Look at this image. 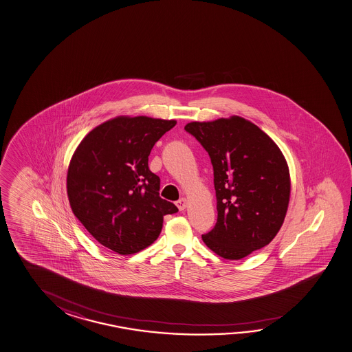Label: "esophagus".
Returning <instances> with one entry per match:
<instances>
[{"mask_svg": "<svg viewBox=\"0 0 352 352\" xmlns=\"http://www.w3.org/2000/svg\"><path fill=\"white\" fill-rule=\"evenodd\" d=\"M175 204H177L178 209L182 212V210H184V209H186V206H188V201H186V198H182V199L178 200Z\"/></svg>", "mask_w": 352, "mask_h": 352, "instance_id": "34e87169", "label": "esophagus"}]
</instances>
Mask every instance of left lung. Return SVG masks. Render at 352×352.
Returning <instances> with one entry per match:
<instances>
[{
    "label": "left lung",
    "instance_id": "8db88e82",
    "mask_svg": "<svg viewBox=\"0 0 352 352\" xmlns=\"http://www.w3.org/2000/svg\"><path fill=\"white\" fill-rule=\"evenodd\" d=\"M214 170L217 224L201 235L221 258L239 260L278 234L290 199L289 166L275 142L238 116L188 123Z\"/></svg>",
    "mask_w": 352,
    "mask_h": 352
}]
</instances>
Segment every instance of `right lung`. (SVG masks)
<instances>
[{"label": "right lung", "instance_id": "obj_1", "mask_svg": "<svg viewBox=\"0 0 352 352\" xmlns=\"http://www.w3.org/2000/svg\"><path fill=\"white\" fill-rule=\"evenodd\" d=\"M175 120L117 117L88 133L67 173L72 212L94 239L113 252H140L160 236L163 218L178 212L160 197L148 157Z\"/></svg>", "mask_w": 352, "mask_h": 352}]
</instances>
